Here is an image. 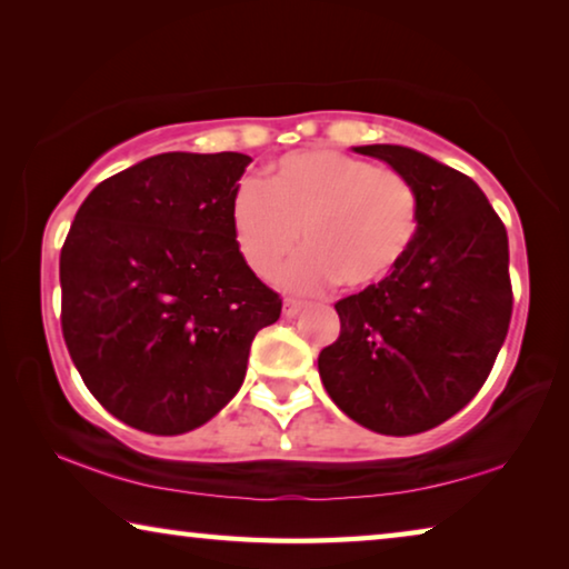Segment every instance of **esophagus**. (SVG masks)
Segmentation results:
<instances>
[{
  "label": "esophagus",
  "mask_w": 569,
  "mask_h": 569,
  "mask_svg": "<svg viewBox=\"0 0 569 569\" xmlns=\"http://www.w3.org/2000/svg\"><path fill=\"white\" fill-rule=\"evenodd\" d=\"M303 309H306L303 301H296V299H286V301H283V317H286V319L299 317V313H301Z\"/></svg>",
  "instance_id": "obj_1"
}]
</instances>
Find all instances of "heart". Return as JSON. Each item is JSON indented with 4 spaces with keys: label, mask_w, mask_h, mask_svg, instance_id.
<instances>
[{
    "label": "heart",
    "mask_w": 569,
    "mask_h": 569,
    "mask_svg": "<svg viewBox=\"0 0 569 569\" xmlns=\"http://www.w3.org/2000/svg\"><path fill=\"white\" fill-rule=\"evenodd\" d=\"M230 228L248 268L270 276L299 246L283 273L299 291L333 278L365 291L390 278L420 232V200L410 179L331 149L293 151L270 164L266 187L246 179L232 194Z\"/></svg>",
    "instance_id": "b5f03b06"
}]
</instances>
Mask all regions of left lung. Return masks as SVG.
Listing matches in <instances>:
<instances>
[{
    "instance_id": "8db88e82",
    "label": "left lung",
    "mask_w": 569,
    "mask_h": 569,
    "mask_svg": "<svg viewBox=\"0 0 569 569\" xmlns=\"http://www.w3.org/2000/svg\"><path fill=\"white\" fill-rule=\"evenodd\" d=\"M355 151L410 179L420 232L387 281L337 303L341 331L319 375L359 426L415 436L466 408L491 372L511 319L509 238L458 169L398 143Z\"/></svg>"
}]
</instances>
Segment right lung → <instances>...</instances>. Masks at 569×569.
Returning a JSON list of instances; mask_svg holds the SVG:
<instances>
[{"label": "right lung", "instance_id": "right-lung-1", "mask_svg": "<svg viewBox=\"0 0 569 569\" xmlns=\"http://www.w3.org/2000/svg\"><path fill=\"white\" fill-rule=\"evenodd\" d=\"M250 157L167 151L103 179L60 252L62 337L93 398L126 426L179 436L246 380L281 317L230 228Z\"/></svg>", "mask_w": 569, "mask_h": 569}]
</instances>
